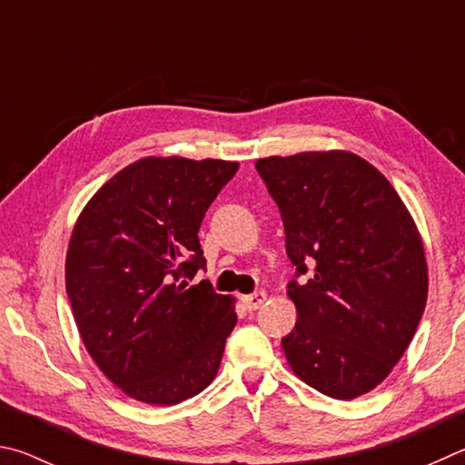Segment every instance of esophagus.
I'll return each instance as SVG.
<instances>
[{
    "mask_svg": "<svg viewBox=\"0 0 465 465\" xmlns=\"http://www.w3.org/2000/svg\"><path fill=\"white\" fill-rule=\"evenodd\" d=\"M265 298H267L265 292H255V294L242 296V304H245L247 311H257V308L265 302Z\"/></svg>",
    "mask_w": 465,
    "mask_h": 465,
    "instance_id": "esophagus-1",
    "label": "esophagus"
}]
</instances>
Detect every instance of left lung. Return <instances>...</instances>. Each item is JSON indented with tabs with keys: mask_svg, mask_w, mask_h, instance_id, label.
Here are the masks:
<instances>
[{
	"mask_svg": "<svg viewBox=\"0 0 465 465\" xmlns=\"http://www.w3.org/2000/svg\"><path fill=\"white\" fill-rule=\"evenodd\" d=\"M255 169L296 267L288 296L298 321L282 339L290 368L337 401L370 392L411 345L427 304L425 251L409 210L353 153L267 157Z\"/></svg>",
	"mask_w": 465,
	"mask_h": 465,
	"instance_id": "8db88e82",
	"label": "left lung"
}]
</instances>
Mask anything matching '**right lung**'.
<instances>
[{
  "mask_svg": "<svg viewBox=\"0 0 465 465\" xmlns=\"http://www.w3.org/2000/svg\"><path fill=\"white\" fill-rule=\"evenodd\" d=\"M239 163L146 157L118 171L73 228L64 286L79 335L105 376L146 404L200 394L237 324L208 280L198 231Z\"/></svg>",
  "mask_w": 465,
  "mask_h": 465,
  "instance_id": "1",
  "label": "right lung"
}]
</instances>
